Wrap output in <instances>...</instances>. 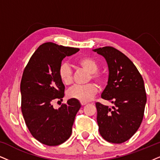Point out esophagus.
<instances>
[{
	"mask_svg": "<svg viewBox=\"0 0 160 160\" xmlns=\"http://www.w3.org/2000/svg\"><path fill=\"white\" fill-rule=\"evenodd\" d=\"M88 103H87V102H81V104H82V106H84V105H85V104H87Z\"/></svg>",
	"mask_w": 160,
	"mask_h": 160,
	"instance_id": "34e87169",
	"label": "esophagus"
}]
</instances>
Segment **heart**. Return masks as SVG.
<instances>
[{
  "label": "heart",
  "mask_w": 160,
  "mask_h": 160,
  "mask_svg": "<svg viewBox=\"0 0 160 160\" xmlns=\"http://www.w3.org/2000/svg\"><path fill=\"white\" fill-rule=\"evenodd\" d=\"M76 64L90 73V78L98 84H102L104 78L102 75L97 71L98 65L94 59L90 58H78ZM72 69L68 63L63 62L58 68V76L64 84H70L72 82ZM97 92V88L94 84H88L86 85H74L68 91V96L70 98L78 100L80 102H88Z\"/></svg>",
  "instance_id": "obj_1"
}]
</instances>
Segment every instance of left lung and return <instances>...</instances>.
<instances>
[{
    "label": "left lung",
    "instance_id": "1",
    "mask_svg": "<svg viewBox=\"0 0 160 160\" xmlns=\"http://www.w3.org/2000/svg\"><path fill=\"white\" fill-rule=\"evenodd\" d=\"M92 51L107 62L109 76L101 96L114 104L111 109L96 103L98 131L106 141L122 143L131 139L142 121L147 102L143 78L133 63L114 47Z\"/></svg>",
    "mask_w": 160,
    "mask_h": 160
}]
</instances>
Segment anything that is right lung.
<instances>
[{
	"mask_svg": "<svg viewBox=\"0 0 160 160\" xmlns=\"http://www.w3.org/2000/svg\"><path fill=\"white\" fill-rule=\"evenodd\" d=\"M79 51L52 42L41 44L23 70L21 82V111L32 137L44 145L56 146L72 133L78 100L70 98L55 109L52 102L62 100L65 87L58 76L62 60Z\"/></svg>",
	"mask_w": 160,
	"mask_h": 160,
	"instance_id": "obj_1",
	"label": "right lung"
}]
</instances>
